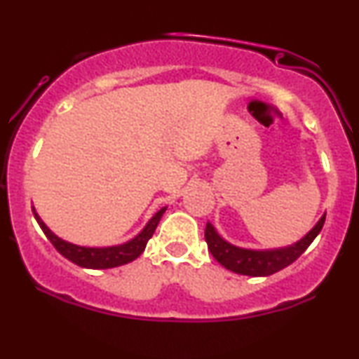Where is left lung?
Instances as JSON below:
<instances>
[{
    "mask_svg": "<svg viewBox=\"0 0 359 359\" xmlns=\"http://www.w3.org/2000/svg\"><path fill=\"white\" fill-rule=\"evenodd\" d=\"M324 221L325 216L320 217L319 222L299 243L282 250L253 251L236 248V246L222 240L209 222L205 224V243H208V248L212 257L224 269L231 270L234 273L250 275V277H266V275H273L285 269V266L292 265L316 240V236L323 229Z\"/></svg>",
    "mask_w": 359,
    "mask_h": 359,
    "instance_id": "left-lung-1",
    "label": "left lung"
}]
</instances>
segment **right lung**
<instances>
[{"mask_svg":"<svg viewBox=\"0 0 359 359\" xmlns=\"http://www.w3.org/2000/svg\"><path fill=\"white\" fill-rule=\"evenodd\" d=\"M165 209L167 208L160 209V211L156 212L150 221H148L145 229H143L137 238H133L131 241L125 243V245L109 246V248H84V246L71 245V243L57 238L55 234H53L50 229L43 224V221L40 219L39 214L35 212V209H34V216L36 222L40 224V228H42V231L45 233V236L50 240L53 248L59 251L62 257L71 259V262L76 263V265L84 266V269L104 270V269H114V266L125 265V263H130L133 262V259H137L140 255L143 253V250H145L148 240L154 236L156 226H158L160 217H162V214L165 212Z\"/></svg>","mask_w":359,"mask_h":359,"instance_id":"add662e5","label":"right lung"}]
</instances>
